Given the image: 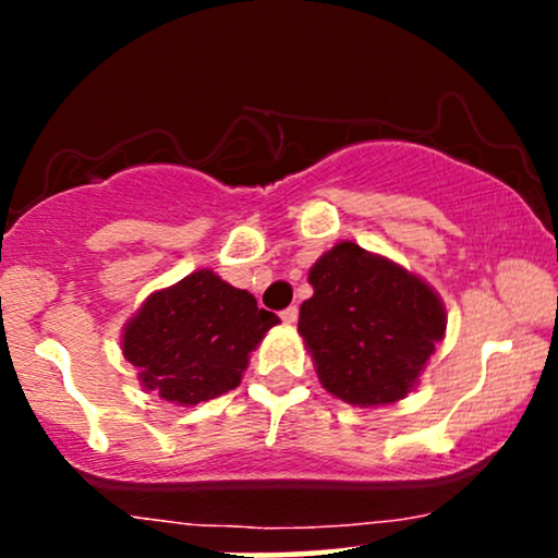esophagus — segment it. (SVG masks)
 Returning a JSON list of instances; mask_svg holds the SVG:
<instances>
[{
  "label": "esophagus",
  "instance_id": "esophagus-1",
  "mask_svg": "<svg viewBox=\"0 0 558 558\" xmlns=\"http://www.w3.org/2000/svg\"><path fill=\"white\" fill-rule=\"evenodd\" d=\"M280 319H283L286 325H293L299 319V310H296V306H286V310L280 312Z\"/></svg>",
  "mask_w": 558,
  "mask_h": 558
}]
</instances>
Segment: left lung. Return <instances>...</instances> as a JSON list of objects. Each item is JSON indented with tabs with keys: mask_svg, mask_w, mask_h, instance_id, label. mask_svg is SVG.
<instances>
[{
	"mask_svg": "<svg viewBox=\"0 0 558 558\" xmlns=\"http://www.w3.org/2000/svg\"><path fill=\"white\" fill-rule=\"evenodd\" d=\"M310 283L299 332L323 388L360 407L403 399L446 332L438 293L351 241L315 262Z\"/></svg>",
	"mask_w": 558,
	"mask_h": 558,
	"instance_id": "1",
	"label": "left lung"
}]
</instances>
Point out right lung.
I'll use <instances>...</instances> for the list:
<instances>
[{"mask_svg":"<svg viewBox=\"0 0 558 558\" xmlns=\"http://www.w3.org/2000/svg\"><path fill=\"white\" fill-rule=\"evenodd\" d=\"M280 319L213 270L151 293L123 330V354L146 390L194 407L241 383L248 354Z\"/></svg>","mask_w":558,"mask_h":558,"instance_id":"add662e5","label":"right lung"}]
</instances>
